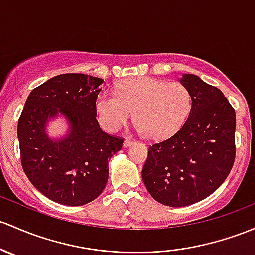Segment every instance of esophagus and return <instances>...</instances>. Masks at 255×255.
Segmentation results:
<instances>
[{
	"label": "esophagus",
	"instance_id": "34e87169",
	"mask_svg": "<svg viewBox=\"0 0 255 255\" xmlns=\"http://www.w3.org/2000/svg\"><path fill=\"white\" fill-rule=\"evenodd\" d=\"M134 143H135V140H132V139H126L125 143H123V146H125V148H128V146L133 145Z\"/></svg>",
	"mask_w": 255,
	"mask_h": 255
}]
</instances>
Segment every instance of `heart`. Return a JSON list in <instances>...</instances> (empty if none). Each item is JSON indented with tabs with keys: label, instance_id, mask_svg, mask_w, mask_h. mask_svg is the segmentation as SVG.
Returning a JSON list of instances; mask_svg holds the SVG:
<instances>
[{
	"label": "heart",
	"instance_id": "b5f03b06",
	"mask_svg": "<svg viewBox=\"0 0 255 255\" xmlns=\"http://www.w3.org/2000/svg\"><path fill=\"white\" fill-rule=\"evenodd\" d=\"M191 106V93L183 84L150 77L125 80L116 94L104 90L95 100L96 117L106 130H119L134 111L136 129L155 140L175 134Z\"/></svg>",
	"mask_w": 255,
	"mask_h": 255
}]
</instances>
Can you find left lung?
<instances>
[{"label":"left lung","instance_id":"left-lung-1","mask_svg":"<svg viewBox=\"0 0 255 255\" xmlns=\"http://www.w3.org/2000/svg\"><path fill=\"white\" fill-rule=\"evenodd\" d=\"M181 83L192 96L188 119L175 134L150 145L141 171L150 195L175 208L215 192L236 157V112L229 100L194 74H183Z\"/></svg>","mask_w":255,"mask_h":255}]
</instances>
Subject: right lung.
<instances>
[{
    "mask_svg": "<svg viewBox=\"0 0 255 255\" xmlns=\"http://www.w3.org/2000/svg\"><path fill=\"white\" fill-rule=\"evenodd\" d=\"M104 80L80 73L60 74L29 94L18 120L20 160L40 193L69 206L88 204L109 179V160L125 139L103 132L95 100ZM58 113L69 121V134L53 141L46 125Z\"/></svg>",
    "mask_w": 255,
    "mask_h": 255,
    "instance_id": "right-lung-1",
    "label": "right lung"
}]
</instances>
